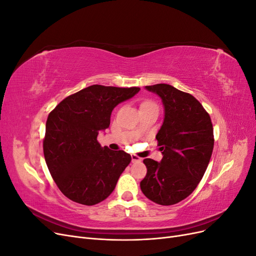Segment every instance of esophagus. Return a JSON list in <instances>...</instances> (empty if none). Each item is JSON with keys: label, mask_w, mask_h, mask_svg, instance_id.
<instances>
[{"label": "esophagus", "mask_w": 256, "mask_h": 256, "mask_svg": "<svg viewBox=\"0 0 256 256\" xmlns=\"http://www.w3.org/2000/svg\"><path fill=\"white\" fill-rule=\"evenodd\" d=\"M131 160H132V162H138L141 161V158L136 156V154H131Z\"/></svg>", "instance_id": "obj_1"}]
</instances>
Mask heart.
I'll use <instances>...</instances> for the list:
<instances>
[{
    "label": "heart",
    "instance_id": "b5f03b06",
    "mask_svg": "<svg viewBox=\"0 0 256 256\" xmlns=\"http://www.w3.org/2000/svg\"><path fill=\"white\" fill-rule=\"evenodd\" d=\"M148 104H152V102H145L142 104V106H148Z\"/></svg>",
    "mask_w": 256,
    "mask_h": 256
}]
</instances>
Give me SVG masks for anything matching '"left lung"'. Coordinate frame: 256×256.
<instances>
[{"label":"left lung","instance_id":"left-lung-1","mask_svg":"<svg viewBox=\"0 0 256 256\" xmlns=\"http://www.w3.org/2000/svg\"><path fill=\"white\" fill-rule=\"evenodd\" d=\"M164 106V124L156 138L161 162L146 158L140 182L144 196L159 205H174L189 196L202 180L214 150V128L203 106L188 92L168 84L145 86Z\"/></svg>","mask_w":256,"mask_h":256}]
</instances>
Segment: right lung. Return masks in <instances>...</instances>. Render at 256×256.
Returning a JSON list of instances; mask_svg holds the SVG:
<instances>
[{"mask_svg":"<svg viewBox=\"0 0 256 256\" xmlns=\"http://www.w3.org/2000/svg\"><path fill=\"white\" fill-rule=\"evenodd\" d=\"M138 90L90 85L66 97L50 112L44 138V160L58 189L69 200L92 206L113 192L131 156L102 147L97 136L110 126L114 108Z\"/></svg>","mask_w":256,"mask_h":256,"instance_id":"add662e5","label":"right lung"}]
</instances>
